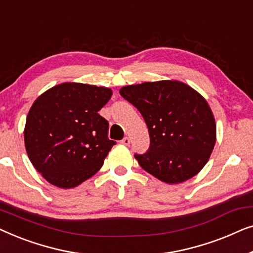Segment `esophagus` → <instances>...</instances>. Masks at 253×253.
<instances>
[{"label": "esophagus", "instance_id": "obj_1", "mask_svg": "<svg viewBox=\"0 0 253 253\" xmlns=\"http://www.w3.org/2000/svg\"><path fill=\"white\" fill-rule=\"evenodd\" d=\"M121 144H123V145H126V146H127V145L130 144V139H129V138H127V137L123 138V139L121 140Z\"/></svg>", "mask_w": 253, "mask_h": 253}]
</instances>
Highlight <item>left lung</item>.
Here are the masks:
<instances>
[{
  "instance_id": "8db88e82",
  "label": "left lung",
  "mask_w": 253,
  "mask_h": 253,
  "mask_svg": "<svg viewBox=\"0 0 253 253\" xmlns=\"http://www.w3.org/2000/svg\"><path fill=\"white\" fill-rule=\"evenodd\" d=\"M120 94L143 115L150 148L134 154L144 170L168 184L188 181L207 164L216 140V124L206 99L179 81L124 86Z\"/></svg>"
}]
</instances>
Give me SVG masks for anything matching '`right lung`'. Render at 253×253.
Instances as JSON below:
<instances>
[{"instance_id": "add662e5", "label": "right lung", "mask_w": 253, "mask_h": 253, "mask_svg": "<svg viewBox=\"0 0 253 253\" xmlns=\"http://www.w3.org/2000/svg\"><path fill=\"white\" fill-rule=\"evenodd\" d=\"M112 94L103 86L62 83L33 102L24 141L30 161L50 184L75 188L102 167L115 141L98 112Z\"/></svg>"}]
</instances>
